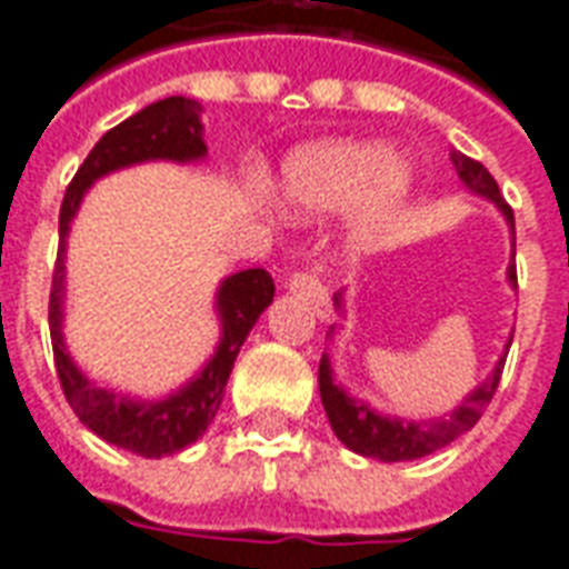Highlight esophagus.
<instances>
[{
    "label": "esophagus",
    "instance_id": "esophagus-1",
    "mask_svg": "<svg viewBox=\"0 0 569 569\" xmlns=\"http://www.w3.org/2000/svg\"><path fill=\"white\" fill-rule=\"evenodd\" d=\"M289 292L296 298H301L305 305L313 307V313H317L319 319L331 317V296H328L326 283L319 280L317 273H292V277H289Z\"/></svg>",
    "mask_w": 569,
    "mask_h": 569
}]
</instances>
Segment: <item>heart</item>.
Returning <instances> with one entry per match:
<instances>
[{
  "label": "heart",
  "instance_id": "1",
  "mask_svg": "<svg viewBox=\"0 0 569 569\" xmlns=\"http://www.w3.org/2000/svg\"><path fill=\"white\" fill-rule=\"evenodd\" d=\"M413 183L410 166L377 141H319L286 156L280 189L310 213L356 208V241L373 243L389 231Z\"/></svg>",
  "mask_w": 569,
  "mask_h": 569
}]
</instances>
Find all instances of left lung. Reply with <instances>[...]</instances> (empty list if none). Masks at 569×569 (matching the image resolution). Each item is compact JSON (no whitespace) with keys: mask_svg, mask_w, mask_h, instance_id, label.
I'll return each mask as SVG.
<instances>
[{"mask_svg":"<svg viewBox=\"0 0 569 569\" xmlns=\"http://www.w3.org/2000/svg\"><path fill=\"white\" fill-rule=\"evenodd\" d=\"M452 166L458 171V180L465 183L473 196H482L495 208L503 213V220L509 226V234H512V259L507 264V280L509 286L516 289V220H512V210L500 196L498 183L488 174V168L477 159H470L465 153H452ZM335 305L338 310H343V292L335 296ZM328 338H335V326L328 331ZM509 343L503 347V356L495 361V368L488 373L486 380L479 382L477 389L465 395V401L458 403L452 413L440 416V419H401V416H382L377 413L368 401H356L338 380H335V368H331V359L328 352L319 361V398H322V407H326L328 422H331V431L338 435V440L352 452H359L365 458H380V461H413V458H425L443 449L452 440L470 431L473 425L479 422V416L486 410L491 398H495V389L500 382V370H503V361H507Z\"/></svg>","mask_w":569,"mask_h":569,"instance_id":"obj_1","label":"left lung"}]
</instances>
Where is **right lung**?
I'll return each instance as SVG.
<instances>
[{"instance_id": "obj_1", "label": "right lung", "mask_w": 569, "mask_h": 569, "mask_svg": "<svg viewBox=\"0 0 569 569\" xmlns=\"http://www.w3.org/2000/svg\"><path fill=\"white\" fill-rule=\"evenodd\" d=\"M208 156L204 126H201V104L183 96H168L162 102L147 104L144 111L132 113L129 120L113 126L99 138L90 156L83 159L78 174L66 189L60 208V252L50 286V343L62 391L71 410L78 413L92 435L126 452L141 458L174 456L189 443H196L208 431L210 419L222 403V391L241 352L243 340L262 317L264 307L273 301V280L264 268H247L226 277L217 289V317H220V343L213 349L208 365L183 382L178 391L166 398H132L126 391L99 386L83 373L66 349L62 338V305H66V241H69L71 220L78 217L87 189L96 180L108 178L120 168L141 166V162H201Z\"/></svg>"}]
</instances>
